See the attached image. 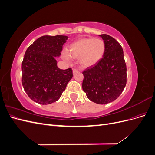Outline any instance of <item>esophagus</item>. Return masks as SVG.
Segmentation results:
<instances>
[{
  "instance_id": "esophagus-1",
  "label": "esophagus",
  "mask_w": 155,
  "mask_h": 155,
  "mask_svg": "<svg viewBox=\"0 0 155 155\" xmlns=\"http://www.w3.org/2000/svg\"><path fill=\"white\" fill-rule=\"evenodd\" d=\"M78 72H79V70H78L77 68H74V69H73V74H76V73Z\"/></svg>"
}]
</instances>
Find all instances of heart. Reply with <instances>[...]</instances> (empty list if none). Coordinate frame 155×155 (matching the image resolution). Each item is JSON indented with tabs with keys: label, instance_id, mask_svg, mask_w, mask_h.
Masks as SVG:
<instances>
[{
	"label": "heart",
	"instance_id": "1",
	"mask_svg": "<svg viewBox=\"0 0 155 155\" xmlns=\"http://www.w3.org/2000/svg\"><path fill=\"white\" fill-rule=\"evenodd\" d=\"M70 55L74 58H80V63L84 67L96 64L104 57L105 44L101 39L95 38H81L70 46ZM64 58L70 60V56L65 53Z\"/></svg>",
	"mask_w": 155,
	"mask_h": 155
}]
</instances>
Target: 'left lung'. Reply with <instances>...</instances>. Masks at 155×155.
Here are the masks:
<instances>
[{"label":"left lung","mask_w":155,"mask_h":155,"mask_svg":"<svg viewBox=\"0 0 155 155\" xmlns=\"http://www.w3.org/2000/svg\"><path fill=\"white\" fill-rule=\"evenodd\" d=\"M105 44L104 57L83 72V91L91 101L104 105L118 98L127 83V67L120 44L107 34L100 35Z\"/></svg>","instance_id":"8db88e82"}]
</instances>
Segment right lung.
I'll use <instances>...</instances> for the list:
<instances>
[{
	"mask_svg": "<svg viewBox=\"0 0 155 155\" xmlns=\"http://www.w3.org/2000/svg\"><path fill=\"white\" fill-rule=\"evenodd\" d=\"M68 37L44 35L27 48L22 63V83L31 100L41 105L58 101L72 78V70H61L59 57Z\"/></svg>",
	"mask_w": 155,
	"mask_h": 155,
	"instance_id": "1",
	"label": "right lung"
}]
</instances>
